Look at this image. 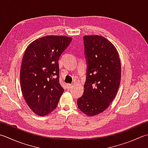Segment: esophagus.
<instances>
[{
    "label": "esophagus",
    "mask_w": 148,
    "mask_h": 148,
    "mask_svg": "<svg viewBox=\"0 0 148 148\" xmlns=\"http://www.w3.org/2000/svg\"><path fill=\"white\" fill-rule=\"evenodd\" d=\"M72 85H72V84H67V85H66V88H71Z\"/></svg>",
    "instance_id": "1"
}]
</instances>
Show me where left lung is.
I'll return each mask as SVG.
<instances>
[{"label": "left lung", "instance_id": "left-lung-1", "mask_svg": "<svg viewBox=\"0 0 148 148\" xmlns=\"http://www.w3.org/2000/svg\"><path fill=\"white\" fill-rule=\"evenodd\" d=\"M87 60V75L84 93L77 106L88 116L105 110L116 95L121 83V65L116 48L105 37L83 36Z\"/></svg>", "mask_w": 148, "mask_h": 148}]
</instances>
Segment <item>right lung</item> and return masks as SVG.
<instances>
[{
    "mask_svg": "<svg viewBox=\"0 0 148 148\" xmlns=\"http://www.w3.org/2000/svg\"><path fill=\"white\" fill-rule=\"evenodd\" d=\"M72 38L49 35L36 39L26 48L20 79L23 97L28 106L45 116L58 105L64 89L59 81L58 60Z\"/></svg>",
    "mask_w": 148,
    "mask_h": 148,
    "instance_id": "add662e5",
    "label": "right lung"
}]
</instances>
